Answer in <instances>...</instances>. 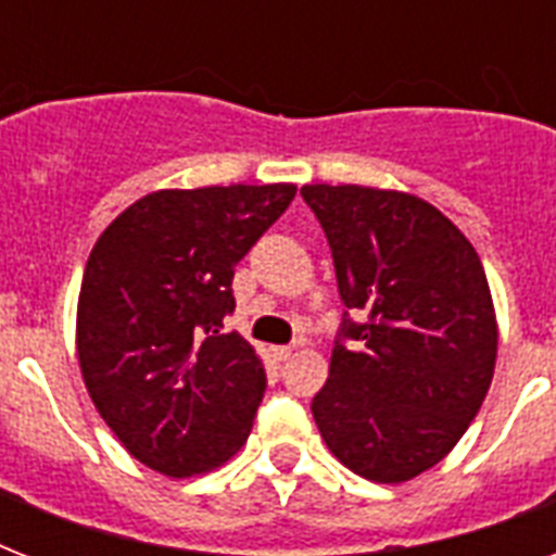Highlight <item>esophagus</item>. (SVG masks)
Wrapping results in <instances>:
<instances>
[{"label":"esophagus","instance_id":"esophagus-1","mask_svg":"<svg viewBox=\"0 0 556 556\" xmlns=\"http://www.w3.org/2000/svg\"><path fill=\"white\" fill-rule=\"evenodd\" d=\"M294 352V346H270V355L277 357V361H288Z\"/></svg>","mask_w":556,"mask_h":556}]
</instances>
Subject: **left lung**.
<instances>
[{"instance_id":"1","label":"left lung","mask_w":556,"mask_h":556,"mask_svg":"<svg viewBox=\"0 0 556 556\" xmlns=\"http://www.w3.org/2000/svg\"><path fill=\"white\" fill-rule=\"evenodd\" d=\"M300 195L326 230L340 300L366 314L343 317L312 401L317 430L357 476L409 482L456 447L491 389L500 329L482 260L409 192L305 185Z\"/></svg>"}]
</instances>
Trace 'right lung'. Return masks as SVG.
<instances>
[{
  "label": "right lung",
  "mask_w": 556,
  "mask_h": 556,
  "mask_svg": "<svg viewBox=\"0 0 556 556\" xmlns=\"http://www.w3.org/2000/svg\"><path fill=\"white\" fill-rule=\"evenodd\" d=\"M294 185L159 190L100 233L77 300V357L98 406L141 465L173 479L225 465L251 435L265 366L233 314V268Z\"/></svg>",
  "instance_id": "right-lung-1"
}]
</instances>
